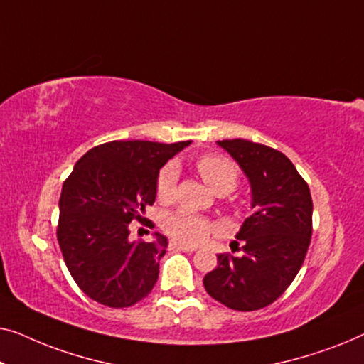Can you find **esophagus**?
Returning <instances> with one entry per match:
<instances>
[{"instance_id":"34e87169","label":"esophagus","mask_w":364,"mask_h":364,"mask_svg":"<svg viewBox=\"0 0 364 364\" xmlns=\"http://www.w3.org/2000/svg\"><path fill=\"white\" fill-rule=\"evenodd\" d=\"M170 247L173 250H183V252H194V250H196V247H193V245H186L180 242H170Z\"/></svg>"}]
</instances>
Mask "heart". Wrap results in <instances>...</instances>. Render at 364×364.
<instances>
[{
	"instance_id": "heart-1",
	"label": "heart",
	"mask_w": 364,
	"mask_h": 364,
	"mask_svg": "<svg viewBox=\"0 0 364 364\" xmlns=\"http://www.w3.org/2000/svg\"><path fill=\"white\" fill-rule=\"evenodd\" d=\"M196 170L204 183L218 194H229L239 183V168L232 160L223 155H203L196 160ZM180 171L175 163H168L156 175L155 194L160 203L173 201L176 193V183ZM216 226L209 219L199 216V214L189 213L186 209L168 214L163 219V231L171 239L183 244H199L209 237Z\"/></svg>"
}]
</instances>
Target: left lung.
Returning <instances> with one entry per match:
<instances>
[{
    "label": "left lung",
    "mask_w": 364,
    "mask_h": 364,
    "mask_svg": "<svg viewBox=\"0 0 364 364\" xmlns=\"http://www.w3.org/2000/svg\"><path fill=\"white\" fill-rule=\"evenodd\" d=\"M218 145L247 175L254 214L235 235L242 255L219 254L218 267L206 274L203 284L228 309L259 310L289 289L304 264L311 239L310 188L294 163L275 148L242 138Z\"/></svg>",
    "instance_id": "1"
}]
</instances>
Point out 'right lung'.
I'll use <instances>...</instances> for the list:
<instances>
[{"label": "right lung", "instance_id": "right-lung-1", "mask_svg": "<svg viewBox=\"0 0 364 364\" xmlns=\"http://www.w3.org/2000/svg\"><path fill=\"white\" fill-rule=\"evenodd\" d=\"M191 141H109L75 163L59 199L58 240L70 275L92 300L125 309L155 287L165 235L132 240V223L153 228L143 218L155 203L160 168Z\"/></svg>", "mask_w": 364, "mask_h": 364}]
</instances>
